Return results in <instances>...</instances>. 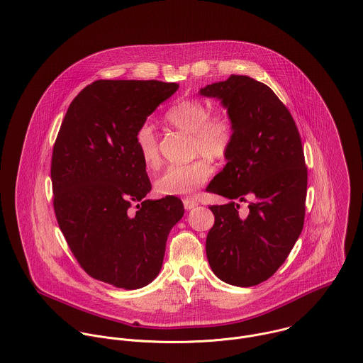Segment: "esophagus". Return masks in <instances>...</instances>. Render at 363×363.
I'll use <instances>...</instances> for the list:
<instances>
[{
  "instance_id": "34e87169",
  "label": "esophagus",
  "mask_w": 363,
  "mask_h": 363,
  "mask_svg": "<svg viewBox=\"0 0 363 363\" xmlns=\"http://www.w3.org/2000/svg\"><path fill=\"white\" fill-rule=\"evenodd\" d=\"M182 202H184V208H185L186 211H191V209H194V208L198 205V202L194 201V199H191V198H185Z\"/></svg>"
}]
</instances>
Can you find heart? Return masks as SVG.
<instances>
[{
    "mask_svg": "<svg viewBox=\"0 0 363 363\" xmlns=\"http://www.w3.org/2000/svg\"><path fill=\"white\" fill-rule=\"evenodd\" d=\"M164 120L169 125L192 135V152L201 155L189 164L171 165L155 181L160 195H191L202 186L212 174L213 161H223L229 157L236 127L225 110L209 111V107L198 99H179L164 113ZM135 144L144 165L155 169L161 164L158 138L151 124L144 123L135 133Z\"/></svg>",
    "mask_w": 363,
    "mask_h": 363,
    "instance_id": "1",
    "label": "heart"
}]
</instances>
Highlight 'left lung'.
Returning a JSON list of instances; mask_svg holds the SVG:
<instances>
[{
    "label": "left lung",
    "instance_id": "1",
    "mask_svg": "<svg viewBox=\"0 0 363 363\" xmlns=\"http://www.w3.org/2000/svg\"><path fill=\"white\" fill-rule=\"evenodd\" d=\"M236 127L225 168L206 191L230 199L211 205L215 223L206 238L212 272L238 287L270 279L294 247L306 216L307 167L296 121L264 83L243 74L208 84ZM250 209L242 214L238 201Z\"/></svg>",
    "mask_w": 363,
    "mask_h": 363
}]
</instances>
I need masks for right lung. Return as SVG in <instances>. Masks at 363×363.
Segmentation results:
<instances>
[{
  "instance_id": "add662e5",
  "label": "right lung",
  "mask_w": 363,
  "mask_h": 363,
  "mask_svg": "<svg viewBox=\"0 0 363 363\" xmlns=\"http://www.w3.org/2000/svg\"><path fill=\"white\" fill-rule=\"evenodd\" d=\"M160 80H96L70 103L53 144L57 225L94 280L135 290L160 273L182 201L145 199L151 182L135 144L147 117L178 90Z\"/></svg>"
}]
</instances>
